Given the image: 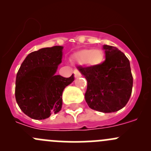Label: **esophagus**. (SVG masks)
<instances>
[{
	"label": "esophagus",
	"mask_w": 151,
	"mask_h": 151,
	"mask_svg": "<svg viewBox=\"0 0 151 151\" xmlns=\"http://www.w3.org/2000/svg\"><path fill=\"white\" fill-rule=\"evenodd\" d=\"M74 77H75L76 78H77V77H81V76H82L80 71H77V70H74Z\"/></svg>",
	"instance_id": "obj_1"
}]
</instances>
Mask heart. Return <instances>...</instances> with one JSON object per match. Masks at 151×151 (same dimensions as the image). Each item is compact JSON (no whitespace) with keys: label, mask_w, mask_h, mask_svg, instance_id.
Listing matches in <instances>:
<instances>
[{"label":"heart","mask_w":151,"mask_h":151,"mask_svg":"<svg viewBox=\"0 0 151 151\" xmlns=\"http://www.w3.org/2000/svg\"><path fill=\"white\" fill-rule=\"evenodd\" d=\"M74 59L80 63H88L91 66H98L104 61V53L100 50L86 49L77 52L74 55Z\"/></svg>","instance_id":"heart-1"}]
</instances>
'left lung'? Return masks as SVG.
<instances>
[{"mask_svg":"<svg viewBox=\"0 0 151 151\" xmlns=\"http://www.w3.org/2000/svg\"><path fill=\"white\" fill-rule=\"evenodd\" d=\"M106 60L98 66H78L88 82L85 99L90 108L114 112L126 106L130 99L133 77L130 63L117 47L103 45Z\"/></svg>","mask_w":151,"mask_h":151,"instance_id":"8db88e82","label":"left lung"}]
</instances>
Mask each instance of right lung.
Returning a JSON list of instances; mask_svg holds the SVG:
<instances>
[{"instance_id":"obj_1","label":"right lung","mask_w":151,"mask_h":151,"mask_svg":"<svg viewBox=\"0 0 151 151\" xmlns=\"http://www.w3.org/2000/svg\"><path fill=\"white\" fill-rule=\"evenodd\" d=\"M62 46L42 48L28 55L16 77L15 98L21 110L35 120H44L61 109L64 88L74 80L55 74L62 62Z\"/></svg>"}]
</instances>
